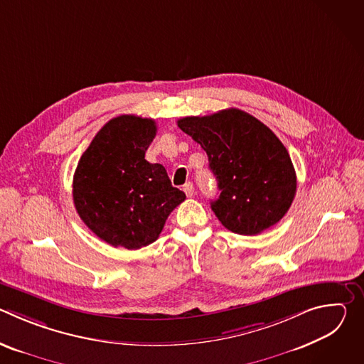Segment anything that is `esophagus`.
Listing matches in <instances>:
<instances>
[{
  "label": "esophagus",
  "instance_id": "esophagus-1",
  "mask_svg": "<svg viewBox=\"0 0 364 364\" xmlns=\"http://www.w3.org/2000/svg\"><path fill=\"white\" fill-rule=\"evenodd\" d=\"M183 190H184V193H186L187 197H193V196H194V186H193V183H186L184 187H183Z\"/></svg>",
  "mask_w": 364,
  "mask_h": 364
}]
</instances>
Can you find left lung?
Returning <instances> with one entry per match:
<instances>
[{
	"mask_svg": "<svg viewBox=\"0 0 364 364\" xmlns=\"http://www.w3.org/2000/svg\"><path fill=\"white\" fill-rule=\"evenodd\" d=\"M177 124L209 157L220 190L212 210L226 229L252 236L285 216L296 174L287 148L265 124L236 108Z\"/></svg>",
	"mask_w": 364,
	"mask_h": 364,
	"instance_id": "1",
	"label": "left lung"
}]
</instances>
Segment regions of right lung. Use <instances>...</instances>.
Returning a JSON list of instances; mask_svg holds the SVG:
<instances>
[{
  "label": "right lung",
  "mask_w": 364,
  "mask_h": 364,
  "mask_svg": "<svg viewBox=\"0 0 364 364\" xmlns=\"http://www.w3.org/2000/svg\"><path fill=\"white\" fill-rule=\"evenodd\" d=\"M157 134L154 119L121 115L100 128L73 176V203L102 240L129 250L159 239L167 218L186 200L166 168L145 160Z\"/></svg>",
  "instance_id": "1"
}]
</instances>
